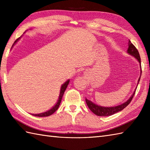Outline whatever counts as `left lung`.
<instances>
[{
	"instance_id": "1",
	"label": "left lung",
	"mask_w": 150,
	"mask_h": 150,
	"mask_svg": "<svg viewBox=\"0 0 150 150\" xmlns=\"http://www.w3.org/2000/svg\"><path fill=\"white\" fill-rule=\"evenodd\" d=\"M128 52L129 55H131L132 56H133L137 59V60L139 61V62L141 64V57H140V55L139 53L138 52L137 49L136 48L135 46L133 45V44L131 42V41L129 40L128 42ZM140 66H141V65L140 64ZM141 74L142 73V69H141ZM140 79H141V77H139V81H138V84L140 81ZM135 91L136 89L132 96L130 97V98L129 99L127 100L125 103L119 105V106H114V107H103V106H98V105L94 104L93 103H92L91 100H89L88 99H87L86 98V103L88 108H90V110L93 112V113H95V115H97L98 116H104V117H106V116H110L116 113L119 111H122L124 108H125L130 103V102L132 101V98L134 96V95L135 93Z\"/></svg>"
}]
</instances>
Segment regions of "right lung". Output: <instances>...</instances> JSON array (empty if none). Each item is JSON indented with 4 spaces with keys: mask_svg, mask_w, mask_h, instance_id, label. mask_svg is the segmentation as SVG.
<instances>
[{
    "mask_svg": "<svg viewBox=\"0 0 150 150\" xmlns=\"http://www.w3.org/2000/svg\"><path fill=\"white\" fill-rule=\"evenodd\" d=\"M20 38H21V37H19L18 39H17V40H16L15 41L14 44L17 42V41L19 39H20ZM69 82V81L68 80V81H67L66 82H65L64 83V84L62 85L61 88H60V95H59V100H58V101H57V103L55 104V106H54L52 108V109H50V110H48L47 111H46V112H44V113H39V114H35V115H34V114H32L33 115L36 116V117H47V116H50V115H52L53 113H55V111H56L57 110H58V108H59V106H60V103H61L62 98V96H63V95H64V91H65V90H66V89L67 86H68Z\"/></svg>",
    "mask_w": 150,
    "mask_h": 150,
    "instance_id": "1",
    "label": "right lung"
}]
</instances>
